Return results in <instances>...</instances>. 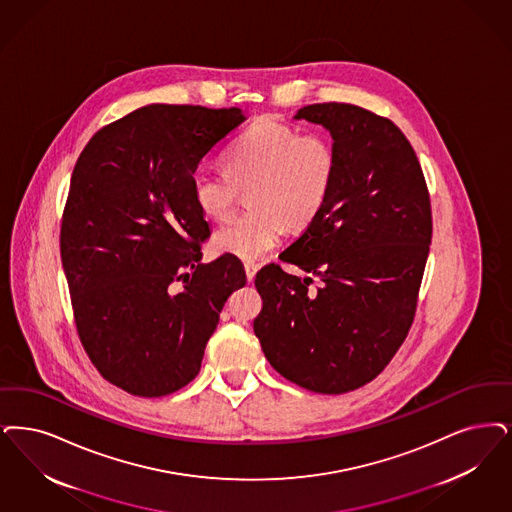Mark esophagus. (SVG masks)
<instances>
[{
    "mask_svg": "<svg viewBox=\"0 0 512 512\" xmlns=\"http://www.w3.org/2000/svg\"><path fill=\"white\" fill-rule=\"evenodd\" d=\"M244 268H246L247 282H253L255 274H257V270H259V265H257L255 261H246Z\"/></svg>",
    "mask_w": 512,
    "mask_h": 512,
    "instance_id": "1",
    "label": "esophagus"
}]
</instances>
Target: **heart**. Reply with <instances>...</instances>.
<instances>
[{"label": "heart", "instance_id": "1", "mask_svg": "<svg viewBox=\"0 0 512 512\" xmlns=\"http://www.w3.org/2000/svg\"><path fill=\"white\" fill-rule=\"evenodd\" d=\"M225 167L202 164L192 173V196L209 219H225L247 192L253 209L228 219L213 236L219 253L257 259L282 238L284 226L310 225L328 202L337 177V152L324 135L261 118L228 146Z\"/></svg>", "mask_w": 512, "mask_h": 512}]
</instances>
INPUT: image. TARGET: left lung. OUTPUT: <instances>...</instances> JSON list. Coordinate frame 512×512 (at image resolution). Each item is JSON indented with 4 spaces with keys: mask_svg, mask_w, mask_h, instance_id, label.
<instances>
[{
    "mask_svg": "<svg viewBox=\"0 0 512 512\" xmlns=\"http://www.w3.org/2000/svg\"><path fill=\"white\" fill-rule=\"evenodd\" d=\"M295 120L328 129L337 177L320 215L280 253L308 276L278 265L257 272L263 310L253 329L291 383L343 394L375 379L408 335L432 238L429 190L411 144L387 118L324 103L303 106Z\"/></svg>",
    "mask_w": 512,
    "mask_h": 512,
    "instance_id": "obj_1",
    "label": "left lung"
}]
</instances>
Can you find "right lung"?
<instances>
[{
  "mask_svg": "<svg viewBox=\"0 0 512 512\" xmlns=\"http://www.w3.org/2000/svg\"><path fill=\"white\" fill-rule=\"evenodd\" d=\"M246 120L242 108L148 104L97 131L74 167L61 259L76 328L129 394L188 385L226 299L246 286L236 255L202 263L211 230L192 196L202 158Z\"/></svg>",
  "mask_w": 512,
  "mask_h": 512,
  "instance_id": "add662e5",
  "label": "right lung"
}]
</instances>
